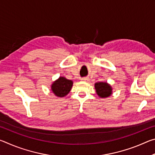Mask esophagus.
<instances>
[{
	"instance_id": "34e87169",
	"label": "esophagus",
	"mask_w": 155,
	"mask_h": 155,
	"mask_svg": "<svg viewBox=\"0 0 155 155\" xmlns=\"http://www.w3.org/2000/svg\"><path fill=\"white\" fill-rule=\"evenodd\" d=\"M81 80H82V81H89V78L84 77V78H81Z\"/></svg>"
}]
</instances>
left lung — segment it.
Returning <instances> with one entry per match:
<instances>
[{
    "label": "left lung",
    "instance_id": "8db88e82",
    "mask_svg": "<svg viewBox=\"0 0 155 155\" xmlns=\"http://www.w3.org/2000/svg\"><path fill=\"white\" fill-rule=\"evenodd\" d=\"M95 89L97 94L101 98H106L111 94V87L107 83H96L95 84Z\"/></svg>",
    "mask_w": 155,
    "mask_h": 155
}]
</instances>
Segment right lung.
I'll return each mask as SVG.
<instances>
[{"mask_svg": "<svg viewBox=\"0 0 155 155\" xmlns=\"http://www.w3.org/2000/svg\"><path fill=\"white\" fill-rule=\"evenodd\" d=\"M72 81L64 77H59L58 80L52 83L51 90L58 97H64L70 92L72 87Z\"/></svg>", "mask_w": 155, "mask_h": 155, "instance_id": "add662e5", "label": "right lung"}]
</instances>
